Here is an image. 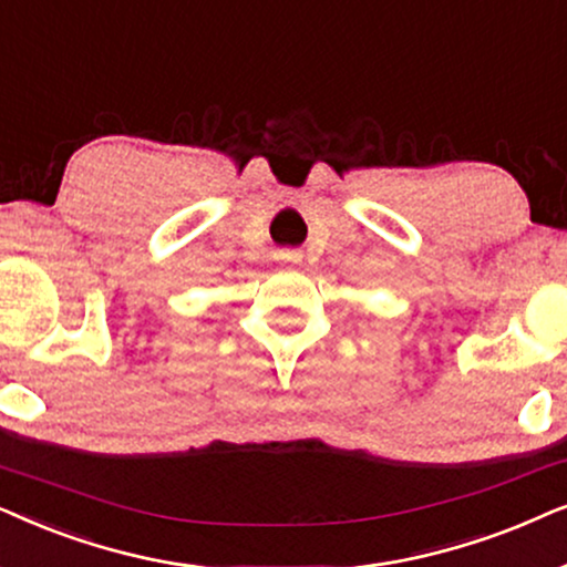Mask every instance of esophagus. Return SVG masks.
Wrapping results in <instances>:
<instances>
[{
	"label": "esophagus",
	"mask_w": 567,
	"mask_h": 567,
	"mask_svg": "<svg viewBox=\"0 0 567 567\" xmlns=\"http://www.w3.org/2000/svg\"><path fill=\"white\" fill-rule=\"evenodd\" d=\"M279 259L288 261V264H300V261H303V254H300V251H282V254H279Z\"/></svg>",
	"instance_id": "esophagus-1"
}]
</instances>
